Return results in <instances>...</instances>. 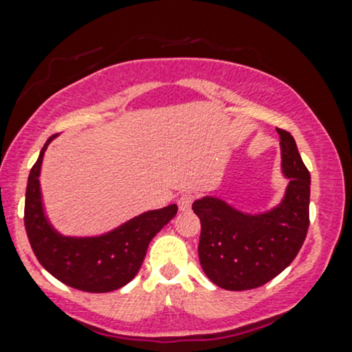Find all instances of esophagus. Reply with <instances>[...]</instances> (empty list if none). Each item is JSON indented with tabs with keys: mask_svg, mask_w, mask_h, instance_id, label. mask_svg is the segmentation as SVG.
<instances>
[{
	"mask_svg": "<svg viewBox=\"0 0 352 352\" xmlns=\"http://www.w3.org/2000/svg\"><path fill=\"white\" fill-rule=\"evenodd\" d=\"M193 200H195V195H193L192 192H185V193H182V195H180V198H179V208H180L182 211H187V210H190V208H192V203H193Z\"/></svg>",
	"mask_w": 352,
	"mask_h": 352,
	"instance_id": "obj_1",
	"label": "esophagus"
}]
</instances>
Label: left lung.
Instances as JSON below:
<instances>
[{
	"instance_id": "1",
	"label": "left lung",
	"mask_w": 352,
	"mask_h": 352,
	"mask_svg": "<svg viewBox=\"0 0 352 352\" xmlns=\"http://www.w3.org/2000/svg\"><path fill=\"white\" fill-rule=\"evenodd\" d=\"M285 197L274 210L245 214L214 197L193 203L201 223L198 256L206 277L226 290H251L277 277L302 249L310 226V172L290 133L277 129Z\"/></svg>"
}]
</instances>
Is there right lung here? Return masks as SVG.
Segmentation results:
<instances>
[{
  "label": "right lung",
  "mask_w": 352,
  "mask_h": 352,
  "mask_svg": "<svg viewBox=\"0 0 352 352\" xmlns=\"http://www.w3.org/2000/svg\"><path fill=\"white\" fill-rule=\"evenodd\" d=\"M50 135L28 179L24 226L41 265L57 280L77 290L104 294L124 287L141 269L147 248L177 214V205L146 211L96 238H67L50 226L42 210L39 173Z\"/></svg>",
  "instance_id": "right-lung-1"
}]
</instances>
